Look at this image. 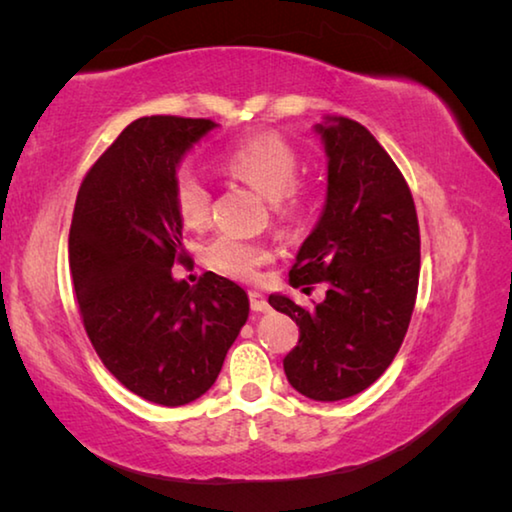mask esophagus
<instances>
[{
  "label": "esophagus",
  "instance_id": "obj_1",
  "mask_svg": "<svg viewBox=\"0 0 512 512\" xmlns=\"http://www.w3.org/2000/svg\"><path fill=\"white\" fill-rule=\"evenodd\" d=\"M248 298H250V309H253L255 314H262V311H268V302H266V298L262 296V293L250 291Z\"/></svg>",
  "mask_w": 512,
  "mask_h": 512
}]
</instances>
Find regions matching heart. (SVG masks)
Returning <instances> with one entry per match:
<instances>
[{
  "label": "heart",
  "mask_w": 512,
  "mask_h": 512,
  "mask_svg": "<svg viewBox=\"0 0 512 512\" xmlns=\"http://www.w3.org/2000/svg\"><path fill=\"white\" fill-rule=\"evenodd\" d=\"M221 167L268 198L273 216L280 223H296L309 210L307 187L298 183L300 155L280 133H257L232 144L223 153ZM171 198L180 219L189 228H201L212 216V192L192 164H178L171 176ZM271 259L262 241L237 235H216L205 248V262L237 280L255 277L259 266Z\"/></svg>",
  "instance_id": "b5f03b06"
}]
</instances>
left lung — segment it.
Wrapping results in <instances>:
<instances>
[{
	"instance_id": "8db88e82",
	"label": "left lung",
	"mask_w": 512,
	"mask_h": 512,
	"mask_svg": "<svg viewBox=\"0 0 512 512\" xmlns=\"http://www.w3.org/2000/svg\"><path fill=\"white\" fill-rule=\"evenodd\" d=\"M327 201L289 271L291 287L325 300L300 307L268 296L300 327L284 357L289 384L309 400L339 402L384 375L406 336L418 296L420 225L411 189L366 126L327 117Z\"/></svg>"
}]
</instances>
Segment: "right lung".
Returning a JSON list of instances; mask_svg holds the SVG:
<instances>
[{
	"mask_svg": "<svg viewBox=\"0 0 512 512\" xmlns=\"http://www.w3.org/2000/svg\"><path fill=\"white\" fill-rule=\"evenodd\" d=\"M216 124L173 115L126 126L85 173L69 228V268L92 348L128 391L183 406L210 391L248 320V296L212 271L173 280L185 262L171 176Z\"/></svg>",
	"mask_w": 512,
	"mask_h": 512,
	"instance_id": "obj_1",
	"label": "right lung"
}]
</instances>
